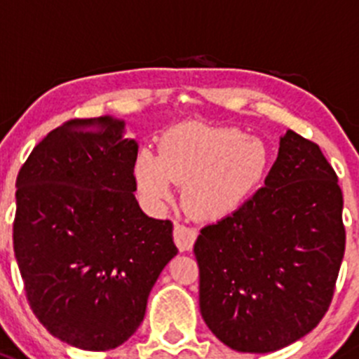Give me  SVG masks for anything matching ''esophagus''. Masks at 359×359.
Here are the masks:
<instances>
[{"label": "esophagus", "mask_w": 359, "mask_h": 359, "mask_svg": "<svg viewBox=\"0 0 359 359\" xmlns=\"http://www.w3.org/2000/svg\"><path fill=\"white\" fill-rule=\"evenodd\" d=\"M196 229L191 228V226H186V224H180V222H177L175 228H173V238H175V243L177 247H179V250H189L193 249L194 245V240H196Z\"/></svg>", "instance_id": "esophagus-1"}]
</instances>
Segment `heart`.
I'll list each match as a JSON object with an SVG mask.
<instances>
[{"instance_id": "b5f03b06", "label": "heart", "mask_w": 359, "mask_h": 359, "mask_svg": "<svg viewBox=\"0 0 359 359\" xmlns=\"http://www.w3.org/2000/svg\"><path fill=\"white\" fill-rule=\"evenodd\" d=\"M268 151L236 128L186 123L161 137L158 156L142 152L135 173L140 189L156 201L170 200L173 184L186 186V205L196 217L235 212L263 180Z\"/></svg>"}]
</instances>
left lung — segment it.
I'll use <instances>...</instances> for the list:
<instances>
[{
	"instance_id": "8db88e82",
	"label": "left lung",
	"mask_w": 359,
	"mask_h": 359,
	"mask_svg": "<svg viewBox=\"0 0 359 359\" xmlns=\"http://www.w3.org/2000/svg\"><path fill=\"white\" fill-rule=\"evenodd\" d=\"M342 191L318 144L287 131L272 170L194 243L200 311L238 353H273L319 325L346 250Z\"/></svg>"
}]
</instances>
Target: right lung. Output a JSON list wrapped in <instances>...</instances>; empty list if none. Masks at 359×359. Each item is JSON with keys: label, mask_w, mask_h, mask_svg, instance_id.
<instances>
[{"label": "right lung", "mask_w": 359, "mask_h": 359, "mask_svg": "<svg viewBox=\"0 0 359 359\" xmlns=\"http://www.w3.org/2000/svg\"><path fill=\"white\" fill-rule=\"evenodd\" d=\"M123 121L72 119L17 175L13 252L27 304L50 335L83 351L126 342L177 250L173 222L135 200L138 145Z\"/></svg>", "instance_id": "1"}]
</instances>
